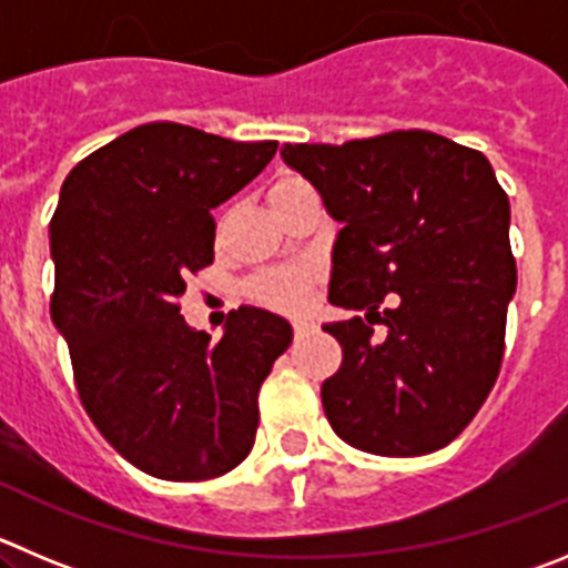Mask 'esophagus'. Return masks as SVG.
I'll use <instances>...</instances> for the list:
<instances>
[{"mask_svg": "<svg viewBox=\"0 0 568 568\" xmlns=\"http://www.w3.org/2000/svg\"><path fill=\"white\" fill-rule=\"evenodd\" d=\"M291 327H294V336L300 338V336H308V333L314 331L316 325H314V322H308V320H296L294 325H291Z\"/></svg>", "mask_w": 568, "mask_h": 568, "instance_id": "1", "label": "esophagus"}]
</instances>
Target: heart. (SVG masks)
Wrapping results in <instances>:
<instances>
[{
    "instance_id": "heart-1",
    "label": "heart",
    "mask_w": 568,
    "mask_h": 568,
    "mask_svg": "<svg viewBox=\"0 0 568 568\" xmlns=\"http://www.w3.org/2000/svg\"><path fill=\"white\" fill-rule=\"evenodd\" d=\"M288 184H300L296 179H285V182H277L272 187L283 190ZM311 283H314V274L311 268H274V272H263L248 283V294H252L254 302L266 305V308L274 311H300L305 308V302L311 296Z\"/></svg>"
}]
</instances>
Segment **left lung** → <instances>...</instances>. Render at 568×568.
<instances>
[{"instance_id":"8db88e82","label":"left lung","mask_w":568,"mask_h":568,"mask_svg":"<svg viewBox=\"0 0 568 568\" xmlns=\"http://www.w3.org/2000/svg\"><path fill=\"white\" fill-rule=\"evenodd\" d=\"M280 153L342 224L327 300L367 311L325 325L342 344L322 384L333 432L378 457L437 452L499 378L516 294L507 193L485 153L420 129ZM389 293L398 305L381 310Z\"/></svg>"}]
</instances>
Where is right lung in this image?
Returning <instances> with one entry per match:
<instances>
[{
  "instance_id": "1",
  "label": "right lung",
  "mask_w": 568,
  "mask_h": 568,
  "mask_svg": "<svg viewBox=\"0 0 568 568\" xmlns=\"http://www.w3.org/2000/svg\"><path fill=\"white\" fill-rule=\"evenodd\" d=\"M274 153V140L148 123L63 179L50 221V316L87 415L156 479H215L248 457L260 386L294 336L283 316L237 308L212 342L179 314L184 280L215 257L212 210Z\"/></svg>"
}]
</instances>
